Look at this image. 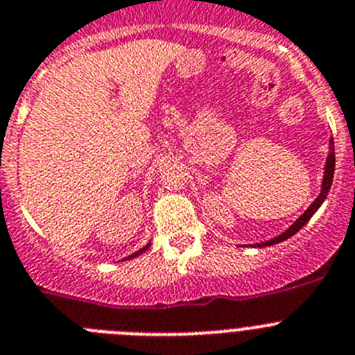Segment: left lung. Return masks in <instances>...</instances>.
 Instances as JSON below:
<instances>
[{
  "mask_svg": "<svg viewBox=\"0 0 355 355\" xmlns=\"http://www.w3.org/2000/svg\"><path fill=\"white\" fill-rule=\"evenodd\" d=\"M334 166H336V159H334V143H332L331 139V153H329V157H327V166H325V177H323V186H322V193H320V196L313 202V205H311L309 209H307L304 214L298 218L295 223L289 227L288 230H286L284 234H280L279 237H275V239H270V241L266 243H261L259 246H271V245H277V243L280 241H286L288 237H291L293 234H297L298 230L304 227V225L307 223V221L311 220V216L314 214V212L318 211V207L323 203V200L327 198V195H329V189H331V184H332V177H334Z\"/></svg>",
  "mask_w": 355,
  "mask_h": 355,
  "instance_id": "left-lung-1",
  "label": "left lung"
}]
</instances>
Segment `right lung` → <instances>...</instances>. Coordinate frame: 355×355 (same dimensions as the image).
<instances>
[{
	"mask_svg": "<svg viewBox=\"0 0 355 355\" xmlns=\"http://www.w3.org/2000/svg\"><path fill=\"white\" fill-rule=\"evenodd\" d=\"M144 250H148V245H146V246H144V248H141V250H139V252H135V254H132V255H130V257H128V259H132V257H135V255H139V254H143V252H144Z\"/></svg>",
	"mask_w": 355,
	"mask_h": 355,
	"instance_id": "obj_1",
	"label": "right lung"
}]
</instances>
